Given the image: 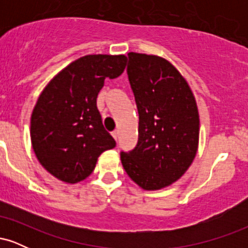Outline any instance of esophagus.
Instances as JSON below:
<instances>
[{
  "label": "esophagus",
  "instance_id": "obj_1",
  "mask_svg": "<svg viewBox=\"0 0 248 248\" xmlns=\"http://www.w3.org/2000/svg\"><path fill=\"white\" fill-rule=\"evenodd\" d=\"M112 136H113V138H114L115 141L118 140V138H119V132H118V130H114V132L112 133Z\"/></svg>",
  "mask_w": 248,
  "mask_h": 248
}]
</instances>
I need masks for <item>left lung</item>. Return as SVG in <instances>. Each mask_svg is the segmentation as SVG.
Here are the masks:
<instances>
[{
	"mask_svg": "<svg viewBox=\"0 0 248 248\" xmlns=\"http://www.w3.org/2000/svg\"><path fill=\"white\" fill-rule=\"evenodd\" d=\"M127 73L139 110V141L121 153L127 175L143 190L178 181L191 166L199 142V114L184 77L167 59L128 53Z\"/></svg>",
	"mask_w": 248,
	"mask_h": 248,
	"instance_id": "1",
	"label": "left lung"
}]
</instances>
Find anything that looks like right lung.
Listing matches in <instances>:
<instances>
[{"label":"right lung","mask_w":248,"mask_h":248,"mask_svg":"<svg viewBox=\"0 0 248 248\" xmlns=\"http://www.w3.org/2000/svg\"><path fill=\"white\" fill-rule=\"evenodd\" d=\"M126 65L124 55L84 56L57 73L38 96L31 114V144L39 163L59 181H84L99 156L115 147L96 98L105 80L118 78Z\"/></svg>","instance_id":"1"}]
</instances>
